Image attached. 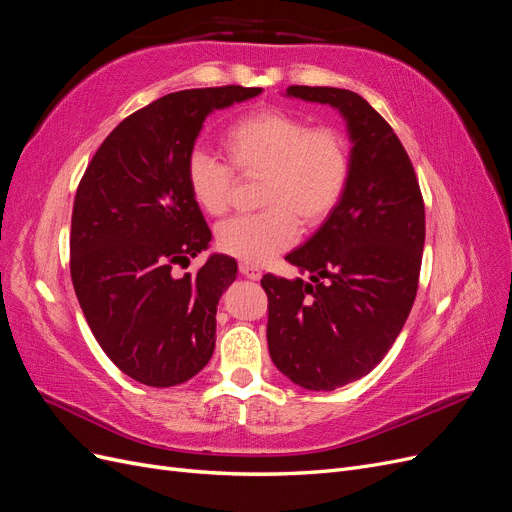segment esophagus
I'll return each instance as SVG.
<instances>
[{
  "label": "esophagus",
  "mask_w": 512,
  "mask_h": 512,
  "mask_svg": "<svg viewBox=\"0 0 512 512\" xmlns=\"http://www.w3.org/2000/svg\"><path fill=\"white\" fill-rule=\"evenodd\" d=\"M239 271H241V275L250 277V280H260V275H262V271L256 265H250V262H239Z\"/></svg>",
  "instance_id": "obj_1"
}]
</instances>
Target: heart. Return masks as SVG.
<instances>
[{
    "label": "heart",
    "instance_id": "1",
    "mask_svg": "<svg viewBox=\"0 0 512 512\" xmlns=\"http://www.w3.org/2000/svg\"><path fill=\"white\" fill-rule=\"evenodd\" d=\"M226 158L194 149L185 160V183L211 218L232 205L235 170L262 177L254 215H239L218 226L215 243L250 265L271 260L297 241L301 224L318 228L331 218L350 179V153L335 128L309 123L280 108H260L237 119L224 134Z\"/></svg>",
    "mask_w": 512,
    "mask_h": 512
}]
</instances>
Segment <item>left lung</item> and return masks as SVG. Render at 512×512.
Returning a JSON list of instances; mask_svg holds the SVG:
<instances>
[{
    "instance_id": "obj_1",
    "label": "left lung",
    "mask_w": 512,
    "mask_h": 512,
    "mask_svg": "<svg viewBox=\"0 0 512 512\" xmlns=\"http://www.w3.org/2000/svg\"><path fill=\"white\" fill-rule=\"evenodd\" d=\"M286 91L339 108L354 145L337 209L286 256L312 284L273 273L260 280L275 367L303 389L333 391L369 374L404 329L421 275L425 203L404 145L365 98L335 87Z\"/></svg>"
}]
</instances>
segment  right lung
Masks as SVG:
<instances>
[{"label": "right lung", "mask_w": 512, "mask_h": 512, "mask_svg": "<svg viewBox=\"0 0 512 512\" xmlns=\"http://www.w3.org/2000/svg\"><path fill=\"white\" fill-rule=\"evenodd\" d=\"M260 87L185 89L151 102L104 138L76 188L70 275L91 333L123 374L147 386L196 376L215 348V312L237 262L188 269L211 230L185 183V160L213 108Z\"/></svg>", "instance_id": "obj_1"}]
</instances>
